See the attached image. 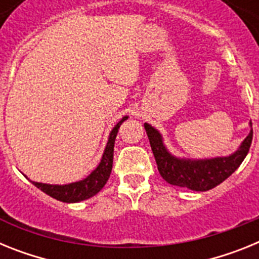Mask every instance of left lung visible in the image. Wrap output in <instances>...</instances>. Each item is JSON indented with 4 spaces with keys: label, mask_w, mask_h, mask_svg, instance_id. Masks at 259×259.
I'll use <instances>...</instances> for the list:
<instances>
[{
    "label": "left lung",
    "mask_w": 259,
    "mask_h": 259,
    "mask_svg": "<svg viewBox=\"0 0 259 259\" xmlns=\"http://www.w3.org/2000/svg\"><path fill=\"white\" fill-rule=\"evenodd\" d=\"M249 125L251 127V122ZM144 127L162 178L168 184L183 188L185 187L197 192L212 189L230 178L245 159L253 140V130H250L248 136L232 154L226 157L192 159L171 154L164 145L161 132L149 123H144Z\"/></svg>",
    "instance_id": "obj_1"
}]
</instances>
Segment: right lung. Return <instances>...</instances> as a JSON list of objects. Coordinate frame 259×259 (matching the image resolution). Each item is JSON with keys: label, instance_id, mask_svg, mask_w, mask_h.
<instances>
[{"label": "right lung", "instance_id": "obj_1", "mask_svg": "<svg viewBox=\"0 0 259 259\" xmlns=\"http://www.w3.org/2000/svg\"><path fill=\"white\" fill-rule=\"evenodd\" d=\"M128 116H123L118 123L113 127L111 132L109 135V140H107L106 146H105L104 154H102L101 161L98 163L92 172L89 174L87 178L79 182L68 183V184H47V183H31L38 189L47 193L50 197L56 198V200L62 201V202L74 203L80 202V201L88 200L93 197L95 194L101 191L105 187L106 182L109 180L111 168H113V157H114V144H115L116 135H118L119 127L124 122ZM26 176V175H24ZM27 178V176H26Z\"/></svg>", "mask_w": 259, "mask_h": 259}]
</instances>
